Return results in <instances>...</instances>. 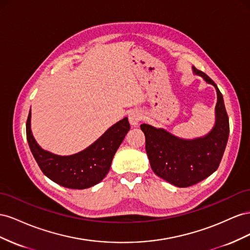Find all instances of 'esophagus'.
<instances>
[{
	"label": "esophagus",
	"mask_w": 250,
	"mask_h": 250,
	"mask_svg": "<svg viewBox=\"0 0 250 250\" xmlns=\"http://www.w3.org/2000/svg\"><path fill=\"white\" fill-rule=\"evenodd\" d=\"M129 120L132 125H138L142 120V113L139 110H133L129 113Z\"/></svg>",
	"instance_id": "34e87169"
}]
</instances>
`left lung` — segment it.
<instances>
[{
    "label": "left lung",
    "instance_id": "1",
    "mask_svg": "<svg viewBox=\"0 0 250 250\" xmlns=\"http://www.w3.org/2000/svg\"><path fill=\"white\" fill-rule=\"evenodd\" d=\"M194 73L217 90L216 124L203 137L183 139L163 129L142 124L146 149L153 172L178 188L191 187L204 180L218 168L229 134V121L222 93L202 71L192 67Z\"/></svg>",
    "mask_w": 250,
    "mask_h": 250
}]
</instances>
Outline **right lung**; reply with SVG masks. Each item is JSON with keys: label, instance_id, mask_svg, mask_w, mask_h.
<instances>
[{"label": "right lung", "instance_id": "obj_1", "mask_svg": "<svg viewBox=\"0 0 250 250\" xmlns=\"http://www.w3.org/2000/svg\"><path fill=\"white\" fill-rule=\"evenodd\" d=\"M31 113L27 118L28 145L42 172L63 188L83 189L101 182L108 174L113 157L130 130L126 117L119 120L83 151L60 156L42 149L35 141L30 127Z\"/></svg>", "mask_w": 250, "mask_h": 250}]
</instances>
